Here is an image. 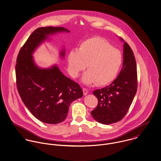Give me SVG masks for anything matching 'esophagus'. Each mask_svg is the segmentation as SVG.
<instances>
[{
  "label": "esophagus",
  "mask_w": 161,
  "mask_h": 161,
  "mask_svg": "<svg viewBox=\"0 0 161 161\" xmlns=\"http://www.w3.org/2000/svg\"><path fill=\"white\" fill-rule=\"evenodd\" d=\"M83 92L84 95H86V94H88V90L86 89V88H83Z\"/></svg>",
  "instance_id": "1"
}]
</instances>
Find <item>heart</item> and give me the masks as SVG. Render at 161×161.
I'll list each match as a JSON object with an SVG mask.
<instances>
[{"label":"heart","instance_id":"b5f03b06","mask_svg":"<svg viewBox=\"0 0 161 161\" xmlns=\"http://www.w3.org/2000/svg\"><path fill=\"white\" fill-rule=\"evenodd\" d=\"M67 60L73 77H77L86 65L88 71L82 77L83 83L96 82L97 85L104 86L117 77L122 64V55L103 38L93 37L82 42L78 50L70 51Z\"/></svg>","mask_w":161,"mask_h":161}]
</instances>
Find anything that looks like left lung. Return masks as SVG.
Returning <instances> with one entry per match:
<instances>
[{
  "label": "left lung",
  "mask_w": 161,
  "mask_h": 161,
  "mask_svg": "<svg viewBox=\"0 0 161 161\" xmlns=\"http://www.w3.org/2000/svg\"><path fill=\"white\" fill-rule=\"evenodd\" d=\"M123 67L108 86L92 92L98 99L92 117L99 123L109 125L120 121L127 113L137 91V71L134 54L124 40Z\"/></svg>",
  "instance_id": "8db88e82"
}]
</instances>
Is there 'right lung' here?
Here are the masks:
<instances>
[{"label": "right lung", "mask_w": 161, "mask_h": 161, "mask_svg": "<svg viewBox=\"0 0 161 161\" xmlns=\"http://www.w3.org/2000/svg\"><path fill=\"white\" fill-rule=\"evenodd\" d=\"M70 31L64 27H41L30 36L18 53L15 67L17 86L26 107L40 121L57 124L67 117L70 104L83 95L80 85L65 76L57 65L38 67L33 54L50 35ZM60 56L65 57V49Z\"/></svg>", "instance_id": "right-lung-1"}]
</instances>
